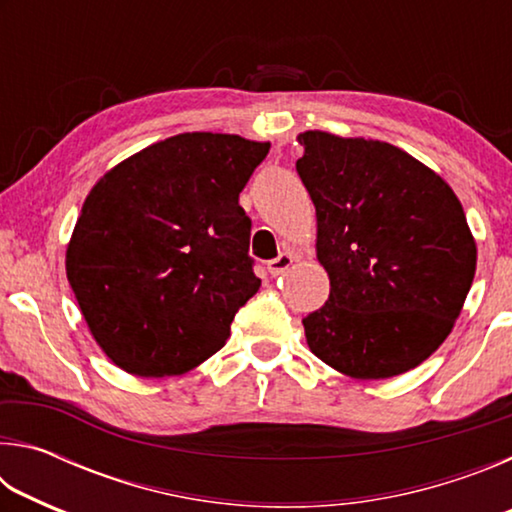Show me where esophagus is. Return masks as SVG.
I'll use <instances>...</instances> for the list:
<instances>
[{"label": "esophagus", "instance_id": "34e87169", "mask_svg": "<svg viewBox=\"0 0 512 512\" xmlns=\"http://www.w3.org/2000/svg\"><path fill=\"white\" fill-rule=\"evenodd\" d=\"M291 264H293V255L282 253V255H277L275 259H271V262H268V273H271L273 277H277V275H282L284 271H289Z\"/></svg>", "mask_w": 512, "mask_h": 512}]
</instances>
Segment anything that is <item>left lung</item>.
<instances>
[{"mask_svg": "<svg viewBox=\"0 0 512 512\" xmlns=\"http://www.w3.org/2000/svg\"><path fill=\"white\" fill-rule=\"evenodd\" d=\"M329 298L302 318L309 350L352 379H388L429 359L461 316L476 241L454 189L397 146L298 135Z\"/></svg>", "mask_w": 512, "mask_h": 512, "instance_id": "left-lung-1", "label": "left lung"}]
</instances>
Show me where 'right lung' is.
<instances>
[{"mask_svg": "<svg viewBox=\"0 0 512 512\" xmlns=\"http://www.w3.org/2000/svg\"><path fill=\"white\" fill-rule=\"evenodd\" d=\"M271 144L180 133L146 146L90 189L67 244V280L106 357L137 377L201 366L262 280L239 205Z\"/></svg>", "mask_w": 512, "mask_h": 512, "instance_id": "1", "label": "right lung"}]
</instances>
